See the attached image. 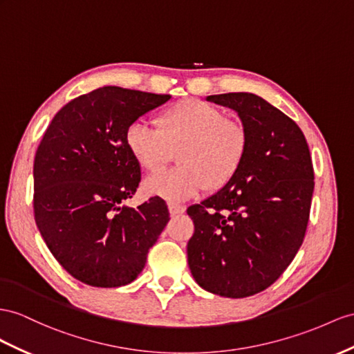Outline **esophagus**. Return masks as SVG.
<instances>
[{"mask_svg":"<svg viewBox=\"0 0 354 354\" xmlns=\"http://www.w3.org/2000/svg\"><path fill=\"white\" fill-rule=\"evenodd\" d=\"M167 206H169V212H170L171 216H175V215H179V214H184V212H185V206H184V205H178V203L170 202Z\"/></svg>","mask_w":354,"mask_h":354,"instance_id":"esophagus-1","label":"esophagus"}]
</instances>
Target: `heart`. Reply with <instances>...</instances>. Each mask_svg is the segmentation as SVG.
<instances>
[{
    "mask_svg": "<svg viewBox=\"0 0 354 354\" xmlns=\"http://www.w3.org/2000/svg\"><path fill=\"white\" fill-rule=\"evenodd\" d=\"M125 145L138 165L158 174L175 158L180 166L147 180L145 188L169 201H184L207 187L229 185L245 161L250 136L245 125L221 109L198 100H184L157 116V129L142 121L125 133Z\"/></svg>",
    "mask_w": 354,
    "mask_h": 354,
    "instance_id": "heart-1",
    "label": "heart"
}]
</instances>
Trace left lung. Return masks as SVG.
Returning a JSON list of instances; mask_svg holds the SVG:
<instances>
[{
    "instance_id": "left-lung-1",
    "label": "left lung",
    "mask_w": 354,
    "mask_h": 354,
    "mask_svg": "<svg viewBox=\"0 0 354 354\" xmlns=\"http://www.w3.org/2000/svg\"><path fill=\"white\" fill-rule=\"evenodd\" d=\"M234 109L250 136L245 161L229 185L187 209V245L196 283L241 299L263 292L301 248L314 192L310 148L299 125L250 93L209 95Z\"/></svg>"
}]
</instances>
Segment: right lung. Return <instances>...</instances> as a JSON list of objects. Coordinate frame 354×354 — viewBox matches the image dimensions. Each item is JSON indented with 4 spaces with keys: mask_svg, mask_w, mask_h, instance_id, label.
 Here are the masks:
<instances>
[{
    "mask_svg": "<svg viewBox=\"0 0 354 354\" xmlns=\"http://www.w3.org/2000/svg\"><path fill=\"white\" fill-rule=\"evenodd\" d=\"M169 98L120 86L91 91L53 116L35 152V224L58 263L88 286L130 284L170 220L160 197L122 205L142 179L127 129Z\"/></svg>",
    "mask_w": 354,
    "mask_h": 354,
    "instance_id": "obj_1",
    "label": "right lung"
}]
</instances>
